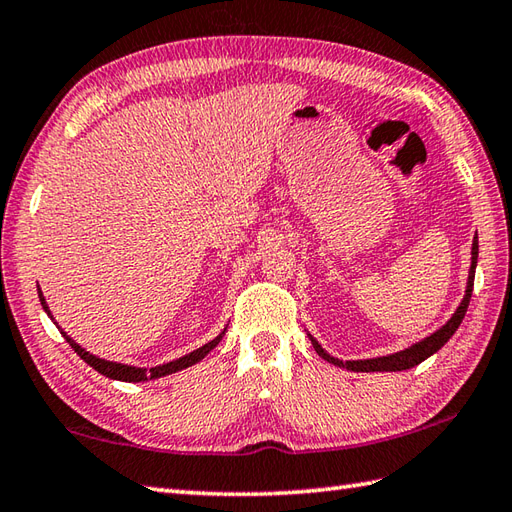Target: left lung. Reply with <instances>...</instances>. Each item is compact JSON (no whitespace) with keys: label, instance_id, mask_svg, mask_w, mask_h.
Returning <instances> with one entry per match:
<instances>
[{"label":"left lung","instance_id":"obj_1","mask_svg":"<svg viewBox=\"0 0 512 512\" xmlns=\"http://www.w3.org/2000/svg\"><path fill=\"white\" fill-rule=\"evenodd\" d=\"M477 254H479V247H477V236L473 241V265H471V274H468V287H466V296L462 300V305L457 307V311L453 314V318L446 322V325L435 331L433 336H429L422 342L413 344L411 349H404L400 353H393V356H382V358H371V360H347L342 362L338 358H331L327 351H322L320 344L311 338V344H314V349L322 360L338 364L342 369H349V371H360V373H371V371H404V369H411L415 364L424 362L429 356H433L435 351H440L444 344L451 340L453 333L457 331V327L462 325V320L466 316V309H468V302H471V294H473V280H475V265H477Z\"/></svg>","mask_w":512,"mask_h":512}]
</instances>
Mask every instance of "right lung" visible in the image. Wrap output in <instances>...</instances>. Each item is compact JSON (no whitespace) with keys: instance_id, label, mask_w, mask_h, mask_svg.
I'll list each match as a JSON object with an SVG mask.
<instances>
[{"instance_id":"add662e5","label":"right lung","mask_w":512,"mask_h":512,"mask_svg":"<svg viewBox=\"0 0 512 512\" xmlns=\"http://www.w3.org/2000/svg\"><path fill=\"white\" fill-rule=\"evenodd\" d=\"M39 300H41V307H44V309L48 311V316H50V309H48V305H46L44 294H41V289H39ZM50 318H52V316H50ZM61 333H64V331H61ZM223 333H225V331H223ZM223 333H221V336H218V338H214L212 342L203 344L201 349L187 353V356H183V358H179V360H174V362L161 364V367H154V369H150V371H148V369H139V367H128V364L101 360V358H97V356H92V353H88L86 349H81L75 340L66 336V333H64V338L68 340L70 347L75 349V353H77V356H79L83 362H88L92 369L99 371L101 375H106V378L121 380V382H145V380L161 378V375L176 373V371H181V369H185V367H192V364H196V362H201V360L207 356V353H210V351L216 347V344L221 342Z\"/></svg>"}]
</instances>
